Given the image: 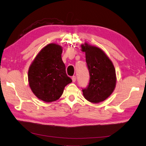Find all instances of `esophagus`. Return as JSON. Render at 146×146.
I'll return each instance as SVG.
<instances>
[{
    "label": "esophagus",
    "instance_id": "1",
    "mask_svg": "<svg viewBox=\"0 0 146 146\" xmlns=\"http://www.w3.org/2000/svg\"><path fill=\"white\" fill-rule=\"evenodd\" d=\"M72 81H73V82L74 83V82H75V81H76V76H72Z\"/></svg>",
    "mask_w": 146,
    "mask_h": 146
}]
</instances>
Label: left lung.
<instances>
[{"mask_svg": "<svg viewBox=\"0 0 146 146\" xmlns=\"http://www.w3.org/2000/svg\"><path fill=\"white\" fill-rule=\"evenodd\" d=\"M85 52L86 62L90 73V83L83 89L84 97L93 103L103 101L114 90L116 84V70L111 60L103 51L85 43L81 45Z\"/></svg>", "mask_w": 146, "mask_h": 146, "instance_id": "left-lung-1", "label": "left lung"}]
</instances>
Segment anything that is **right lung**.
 <instances>
[{"label":"right lung","mask_w":146,"mask_h":146,"mask_svg":"<svg viewBox=\"0 0 146 146\" xmlns=\"http://www.w3.org/2000/svg\"><path fill=\"white\" fill-rule=\"evenodd\" d=\"M62 47L50 43L43 48L30 65L28 79L33 94L45 102L58 100L65 87L72 82L62 59Z\"/></svg>","instance_id":"right-lung-1"}]
</instances>
